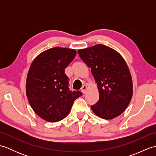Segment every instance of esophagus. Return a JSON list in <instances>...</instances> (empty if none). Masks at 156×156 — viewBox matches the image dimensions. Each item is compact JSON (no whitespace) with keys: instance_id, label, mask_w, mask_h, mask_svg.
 <instances>
[{"instance_id":"obj_1","label":"esophagus","mask_w":156,"mask_h":156,"mask_svg":"<svg viewBox=\"0 0 156 156\" xmlns=\"http://www.w3.org/2000/svg\"><path fill=\"white\" fill-rule=\"evenodd\" d=\"M87 87L86 85H83L81 88V91L83 94H85L86 92H87Z\"/></svg>"}]
</instances>
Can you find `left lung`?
Instances as JSON below:
<instances>
[{
  "mask_svg": "<svg viewBox=\"0 0 156 156\" xmlns=\"http://www.w3.org/2000/svg\"><path fill=\"white\" fill-rule=\"evenodd\" d=\"M80 58L97 83L99 99L91 106L98 117L112 119L127 108L133 95L131 76L124 59L115 49L105 45L79 49Z\"/></svg>",
  "mask_w": 156,
  "mask_h": 156,
  "instance_id": "8db88e82",
  "label": "left lung"
}]
</instances>
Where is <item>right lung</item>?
<instances>
[{
    "instance_id": "right-lung-1",
    "label": "right lung",
    "mask_w": 156,
    "mask_h": 156,
    "mask_svg": "<svg viewBox=\"0 0 156 156\" xmlns=\"http://www.w3.org/2000/svg\"><path fill=\"white\" fill-rule=\"evenodd\" d=\"M76 54L74 49L54 48L36 57L29 69L26 93L29 104L39 117L48 122H58L68 116L80 91L69 88L65 68Z\"/></svg>"
}]
</instances>
